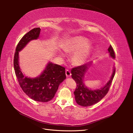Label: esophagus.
I'll use <instances>...</instances> for the list:
<instances>
[{
    "label": "esophagus",
    "mask_w": 133,
    "mask_h": 133,
    "mask_svg": "<svg viewBox=\"0 0 133 133\" xmlns=\"http://www.w3.org/2000/svg\"><path fill=\"white\" fill-rule=\"evenodd\" d=\"M66 75L67 78L70 77L71 75V73L70 71L68 70V69H67V70L66 71Z\"/></svg>",
    "instance_id": "esophagus-1"
}]
</instances>
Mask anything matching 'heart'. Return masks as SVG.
Returning a JSON list of instances; mask_svg holds the SVG:
<instances>
[{"instance_id": "heart-1", "label": "heart", "mask_w": 133, "mask_h": 133, "mask_svg": "<svg viewBox=\"0 0 133 133\" xmlns=\"http://www.w3.org/2000/svg\"><path fill=\"white\" fill-rule=\"evenodd\" d=\"M94 47L90 41L82 36H75L69 39L65 45L64 50L68 53H74L72 58L73 64L81 66L87 61L91 55ZM61 57H65V53L59 52Z\"/></svg>"}]
</instances>
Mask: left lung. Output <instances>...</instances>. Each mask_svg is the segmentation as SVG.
I'll use <instances>...</instances> for the list:
<instances>
[{"label":"left lung","instance_id":"left-lung-1","mask_svg":"<svg viewBox=\"0 0 133 133\" xmlns=\"http://www.w3.org/2000/svg\"><path fill=\"white\" fill-rule=\"evenodd\" d=\"M110 57L114 59L115 53L111 45L108 49ZM93 61L80 66L73 68L71 70L72 78L75 80L77 86L74 92L75 100L79 105L83 107L90 106L99 102L108 93L111 82L115 75V69L113 67L112 73L108 81L102 87L99 89H92L87 87L84 83L85 75Z\"/></svg>","mask_w":133,"mask_h":133}]
</instances>
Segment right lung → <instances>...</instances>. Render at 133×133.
I'll return each instance as SVG.
<instances>
[{"label":"right lung","instance_id":"add662e5","mask_svg":"<svg viewBox=\"0 0 133 133\" xmlns=\"http://www.w3.org/2000/svg\"><path fill=\"white\" fill-rule=\"evenodd\" d=\"M40 31L39 27L35 28L20 40L16 47L13 65L19 85L24 92L34 101L46 102L53 99L60 84L66 79L65 68L48 61L39 76L30 78L25 75L19 65V52L31 41L38 39Z\"/></svg>","mask_w":133,"mask_h":133}]
</instances>
